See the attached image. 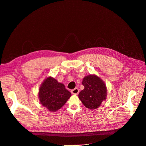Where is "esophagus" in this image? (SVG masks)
Segmentation results:
<instances>
[{
	"mask_svg": "<svg viewBox=\"0 0 146 146\" xmlns=\"http://www.w3.org/2000/svg\"><path fill=\"white\" fill-rule=\"evenodd\" d=\"M71 92L73 94H78L79 93V90L77 88H75L73 90H72L71 91Z\"/></svg>",
	"mask_w": 146,
	"mask_h": 146,
	"instance_id": "34e87169",
	"label": "esophagus"
}]
</instances>
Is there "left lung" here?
I'll return each instance as SVG.
<instances>
[{
  "label": "left lung",
  "mask_w": 146,
  "mask_h": 146,
  "mask_svg": "<svg viewBox=\"0 0 146 146\" xmlns=\"http://www.w3.org/2000/svg\"><path fill=\"white\" fill-rule=\"evenodd\" d=\"M84 89L79 94V98L86 108L96 109L106 100L107 87L105 83L96 74L85 76L82 82Z\"/></svg>",
  "instance_id": "1"
}]
</instances>
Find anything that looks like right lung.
Masks as SVG:
<instances>
[{
  "label": "right lung",
  "instance_id": "obj_1",
  "mask_svg": "<svg viewBox=\"0 0 146 146\" xmlns=\"http://www.w3.org/2000/svg\"><path fill=\"white\" fill-rule=\"evenodd\" d=\"M38 96L43 107L50 112H56L65 104L71 97V93L63 83L48 76L40 85Z\"/></svg>",
  "mask_w": 146,
  "mask_h": 146
}]
</instances>
